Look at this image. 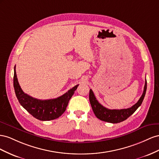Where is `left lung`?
Instances as JSON below:
<instances>
[{
    "instance_id": "left-lung-1",
    "label": "left lung",
    "mask_w": 159,
    "mask_h": 159,
    "mask_svg": "<svg viewBox=\"0 0 159 159\" xmlns=\"http://www.w3.org/2000/svg\"><path fill=\"white\" fill-rule=\"evenodd\" d=\"M147 91V80H145V84L144 87V90L142 96L140 97L138 102L133 107L129 108L124 109H108V108L103 107L100 104L95 97L94 94L91 89L89 92V101L91 105L93 111L98 119L102 121H105L111 123H119V122L124 121L132 115L136 111V110L141 105L144 98L145 94Z\"/></svg>"
}]
</instances>
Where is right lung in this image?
I'll return each instance as SVG.
<instances>
[{"mask_svg": "<svg viewBox=\"0 0 159 159\" xmlns=\"http://www.w3.org/2000/svg\"><path fill=\"white\" fill-rule=\"evenodd\" d=\"M13 85L17 99L22 107L31 115L40 120H51L61 116L65 111L70 98L79 84L75 86L62 96L54 99L39 100L29 96L22 91L18 82L15 66Z\"/></svg>", "mask_w": 159, "mask_h": 159, "instance_id": "obj_1", "label": "right lung"}]
</instances>
